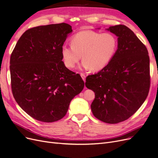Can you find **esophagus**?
I'll use <instances>...</instances> for the list:
<instances>
[{"label":"esophagus","mask_w":158,"mask_h":158,"mask_svg":"<svg viewBox=\"0 0 158 158\" xmlns=\"http://www.w3.org/2000/svg\"><path fill=\"white\" fill-rule=\"evenodd\" d=\"M80 76H81V77L82 78L84 81L85 82V75L84 74H83V73H81V74H80Z\"/></svg>","instance_id":"1"}]
</instances>
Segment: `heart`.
<instances>
[{"label": "heart", "instance_id": "obj_1", "mask_svg": "<svg viewBox=\"0 0 158 158\" xmlns=\"http://www.w3.org/2000/svg\"><path fill=\"white\" fill-rule=\"evenodd\" d=\"M71 45L61 47V56L69 69L76 67L80 60L81 67L99 71L108 65L114 56L118 46L117 37L111 33H99L81 30L71 39Z\"/></svg>", "mask_w": 158, "mask_h": 158}]
</instances>
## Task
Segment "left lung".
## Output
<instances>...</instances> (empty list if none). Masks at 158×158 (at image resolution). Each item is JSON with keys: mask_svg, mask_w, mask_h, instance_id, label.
<instances>
[{"mask_svg": "<svg viewBox=\"0 0 158 158\" xmlns=\"http://www.w3.org/2000/svg\"><path fill=\"white\" fill-rule=\"evenodd\" d=\"M118 38L117 51L110 64L86 78L85 86L94 91L91 105L100 121L117 124L138 110L150 88V59L147 48L129 28L119 24L106 29Z\"/></svg>", "mask_w": 158, "mask_h": 158, "instance_id": "1", "label": "left lung"}]
</instances>
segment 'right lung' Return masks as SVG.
Segmentation results:
<instances>
[{
    "instance_id": "add662e5",
    "label": "right lung",
    "mask_w": 158,
    "mask_h": 158,
    "mask_svg": "<svg viewBox=\"0 0 158 158\" xmlns=\"http://www.w3.org/2000/svg\"><path fill=\"white\" fill-rule=\"evenodd\" d=\"M67 23L27 30L10 57L11 89L21 108L32 118L52 123L64 117L72 99L83 90L80 74L62 61L61 47L72 33Z\"/></svg>"
}]
</instances>
